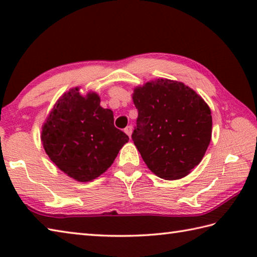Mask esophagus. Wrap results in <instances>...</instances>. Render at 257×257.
<instances>
[{"mask_svg":"<svg viewBox=\"0 0 257 257\" xmlns=\"http://www.w3.org/2000/svg\"><path fill=\"white\" fill-rule=\"evenodd\" d=\"M124 133L128 135L129 137H132V134H133V127L132 125H128V127L124 128Z\"/></svg>","mask_w":257,"mask_h":257,"instance_id":"34e87169","label":"esophagus"}]
</instances>
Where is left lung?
I'll list each match as a JSON object with an SVG mask.
<instances>
[{
    "label": "left lung",
    "mask_w": 257,
    "mask_h": 257,
    "mask_svg": "<svg viewBox=\"0 0 257 257\" xmlns=\"http://www.w3.org/2000/svg\"><path fill=\"white\" fill-rule=\"evenodd\" d=\"M138 110L135 146L147 168L164 180L188 176L212 137L211 108L184 82L159 78L134 88Z\"/></svg>",
    "instance_id": "1"
}]
</instances>
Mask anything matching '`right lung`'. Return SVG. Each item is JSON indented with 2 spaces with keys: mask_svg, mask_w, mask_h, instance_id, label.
<instances>
[{
  "mask_svg": "<svg viewBox=\"0 0 257 257\" xmlns=\"http://www.w3.org/2000/svg\"><path fill=\"white\" fill-rule=\"evenodd\" d=\"M96 92L73 87L55 102L42 125L41 141L50 160L68 177L89 182L105 172L129 137L113 124V112Z\"/></svg>",
  "mask_w": 257,
  "mask_h": 257,
  "instance_id": "1",
  "label": "right lung"
}]
</instances>
